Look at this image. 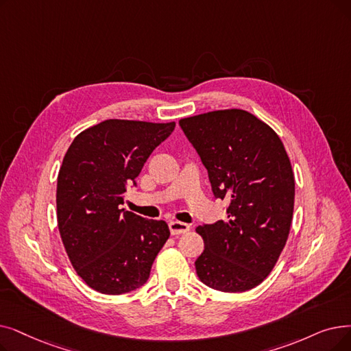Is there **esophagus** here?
Segmentation results:
<instances>
[{"instance_id":"esophagus-1","label":"esophagus","mask_w":351,"mask_h":351,"mask_svg":"<svg viewBox=\"0 0 351 351\" xmlns=\"http://www.w3.org/2000/svg\"><path fill=\"white\" fill-rule=\"evenodd\" d=\"M169 230H171L172 235H180V234L188 232L191 230V225L185 223V222H179V221H171Z\"/></svg>"}]
</instances>
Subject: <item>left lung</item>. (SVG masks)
I'll list each match as a JSON object with an SVG mask.
<instances>
[{
    "instance_id": "left-lung-1",
    "label": "left lung",
    "mask_w": 351,
    "mask_h": 351,
    "mask_svg": "<svg viewBox=\"0 0 351 351\" xmlns=\"http://www.w3.org/2000/svg\"><path fill=\"white\" fill-rule=\"evenodd\" d=\"M179 125L213 195L230 201L228 219L196 228L205 242L197 277L218 291H248L268 277L285 247L295 196L291 162L278 134L245 110L208 112Z\"/></svg>"
}]
</instances>
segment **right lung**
<instances>
[{
  "instance_id": "right-lung-1",
  "label": "right lung",
  "mask_w": 351,
  "mask_h": 351,
  "mask_svg": "<svg viewBox=\"0 0 351 351\" xmlns=\"http://www.w3.org/2000/svg\"><path fill=\"white\" fill-rule=\"evenodd\" d=\"M175 125L109 119L79 133L66 152L57 178L58 231L75 272L101 294L142 287L171 235L165 221L119 205Z\"/></svg>"
}]
</instances>
